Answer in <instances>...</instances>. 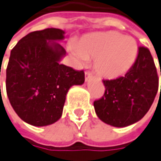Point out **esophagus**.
Returning <instances> with one entry per match:
<instances>
[{"mask_svg": "<svg viewBox=\"0 0 161 161\" xmlns=\"http://www.w3.org/2000/svg\"><path fill=\"white\" fill-rule=\"evenodd\" d=\"M85 81H87L88 79H89L90 77L92 76V73H91L90 71H85Z\"/></svg>", "mask_w": 161, "mask_h": 161, "instance_id": "34e87169", "label": "esophagus"}]
</instances>
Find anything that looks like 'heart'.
Listing matches in <instances>:
<instances>
[{
    "instance_id": "1",
    "label": "heart",
    "mask_w": 161,
    "mask_h": 161,
    "mask_svg": "<svg viewBox=\"0 0 161 161\" xmlns=\"http://www.w3.org/2000/svg\"><path fill=\"white\" fill-rule=\"evenodd\" d=\"M137 51L135 39L117 31L88 35L72 47V52L81 62L96 58V71L108 79L117 78L129 71L135 62Z\"/></svg>"
}]
</instances>
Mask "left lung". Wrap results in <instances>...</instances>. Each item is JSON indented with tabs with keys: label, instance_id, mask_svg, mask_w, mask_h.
Instances as JSON below:
<instances>
[{
	"label": "left lung",
	"instance_id": "left-lung-1",
	"mask_svg": "<svg viewBox=\"0 0 161 161\" xmlns=\"http://www.w3.org/2000/svg\"><path fill=\"white\" fill-rule=\"evenodd\" d=\"M103 97L93 103L98 117L117 128L140 121L153 103L158 88L157 69L149 49L139 47L137 57L126 75L103 80Z\"/></svg>",
	"mask_w": 161,
	"mask_h": 161
}]
</instances>
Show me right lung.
I'll use <instances>...</instances> for the list:
<instances>
[{
    "label": "right lung",
    "mask_w": 161,
    "mask_h": 161,
    "mask_svg": "<svg viewBox=\"0 0 161 161\" xmlns=\"http://www.w3.org/2000/svg\"><path fill=\"white\" fill-rule=\"evenodd\" d=\"M64 33L56 28L32 31L10 52L6 70L8 98L16 114L31 125L57 122L69 88L85 83L83 70L60 63L66 51L57 41L64 39Z\"/></svg>",
    "instance_id": "1"
}]
</instances>
